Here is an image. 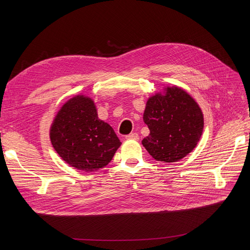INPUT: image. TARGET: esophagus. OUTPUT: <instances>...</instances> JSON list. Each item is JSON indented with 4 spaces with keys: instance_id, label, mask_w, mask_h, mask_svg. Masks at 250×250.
<instances>
[{
    "instance_id": "esophagus-1",
    "label": "esophagus",
    "mask_w": 250,
    "mask_h": 250,
    "mask_svg": "<svg viewBox=\"0 0 250 250\" xmlns=\"http://www.w3.org/2000/svg\"><path fill=\"white\" fill-rule=\"evenodd\" d=\"M125 139L126 140H135V141H138L139 140V135L137 133H132L129 135H126L125 136Z\"/></svg>"
}]
</instances>
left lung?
Masks as SVG:
<instances>
[{"label": "left lung", "instance_id": "8db88e82", "mask_svg": "<svg viewBox=\"0 0 250 250\" xmlns=\"http://www.w3.org/2000/svg\"><path fill=\"white\" fill-rule=\"evenodd\" d=\"M150 134L143 146L157 161L176 162L190 153L203 134V112L193 98L178 87L149 98L143 116Z\"/></svg>", "mask_w": 250, "mask_h": 250}]
</instances>
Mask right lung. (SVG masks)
<instances>
[{
  "instance_id": "1",
  "label": "right lung",
  "mask_w": 250,
  "mask_h": 250,
  "mask_svg": "<svg viewBox=\"0 0 250 250\" xmlns=\"http://www.w3.org/2000/svg\"><path fill=\"white\" fill-rule=\"evenodd\" d=\"M52 147L70 166L97 171L122 145L113 128L100 121L94 102L78 95L65 102L50 128Z\"/></svg>"
}]
</instances>
